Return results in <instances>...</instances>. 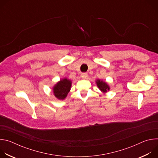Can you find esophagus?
<instances>
[{
    "mask_svg": "<svg viewBox=\"0 0 158 158\" xmlns=\"http://www.w3.org/2000/svg\"><path fill=\"white\" fill-rule=\"evenodd\" d=\"M81 77L82 78V79H87V73H82L81 74Z\"/></svg>",
    "mask_w": 158,
    "mask_h": 158,
    "instance_id": "34e87169",
    "label": "esophagus"
}]
</instances>
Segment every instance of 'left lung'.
<instances>
[{
    "label": "left lung",
    "mask_w": 158,
    "mask_h": 158,
    "mask_svg": "<svg viewBox=\"0 0 158 158\" xmlns=\"http://www.w3.org/2000/svg\"><path fill=\"white\" fill-rule=\"evenodd\" d=\"M96 82L97 86L98 87V88L100 89V91L102 93H106L107 91H109V90H110L109 85L105 81H101L100 79H97Z\"/></svg>",
    "instance_id": "1"
}]
</instances>
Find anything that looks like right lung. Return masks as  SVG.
Segmentation results:
<instances>
[{
    "label": "right lung",
    "instance_id": "add662e5",
    "mask_svg": "<svg viewBox=\"0 0 158 158\" xmlns=\"http://www.w3.org/2000/svg\"><path fill=\"white\" fill-rule=\"evenodd\" d=\"M71 85V80L67 78L62 79L52 87L53 94L57 99L64 100L69 93Z\"/></svg>",
    "mask_w": 158,
    "mask_h": 158
}]
</instances>
